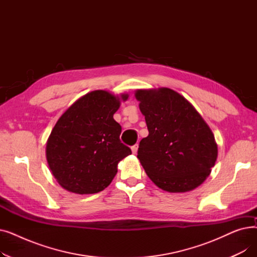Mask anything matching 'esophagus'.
I'll return each mask as SVG.
<instances>
[{"label":"esophagus","instance_id":"1","mask_svg":"<svg viewBox=\"0 0 257 257\" xmlns=\"http://www.w3.org/2000/svg\"><path fill=\"white\" fill-rule=\"evenodd\" d=\"M138 149H139V145H138V144L133 145V146L131 147V150H132V153H133V154H137V152H138Z\"/></svg>","mask_w":257,"mask_h":257}]
</instances>
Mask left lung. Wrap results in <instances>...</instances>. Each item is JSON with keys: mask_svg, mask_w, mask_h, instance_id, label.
Segmentation results:
<instances>
[{"mask_svg": "<svg viewBox=\"0 0 257 257\" xmlns=\"http://www.w3.org/2000/svg\"><path fill=\"white\" fill-rule=\"evenodd\" d=\"M149 136L140 142L138 158L161 190L184 193L199 186L218 156L214 137L194 106L170 88L136 92Z\"/></svg>", "mask_w": 257, "mask_h": 257, "instance_id": "obj_1", "label": "left lung"}]
</instances>
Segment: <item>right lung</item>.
I'll use <instances>...</instances> for the list:
<instances>
[{
    "instance_id": "add662e5",
    "label": "right lung",
    "mask_w": 257,
    "mask_h": 257,
    "mask_svg": "<svg viewBox=\"0 0 257 257\" xmlns=\"http://www.w3.org/2000/svg\"><path fill=\"white\" fill-rule=\"evenodd\" d=\"M126 101L128 94H121ZM119 98L94 90L77 100L57 120L47 143L53 176L66 191L96 194L110 184L117 164L131 154L119 140L121 127L113 114Z\"/></svg>"
}]
</instances>
